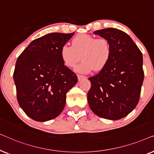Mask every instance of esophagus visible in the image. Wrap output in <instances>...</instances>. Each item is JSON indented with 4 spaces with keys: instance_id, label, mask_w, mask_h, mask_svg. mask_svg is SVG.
Returning a JSON list of instances; mask_svg holds the SVG:
<instances>
[{
    "instance_id": "34e87169",
    "label": "esophagus",
    "mask_w": 154,
    "mask_h": 154,
    "mask_svg": "<svg viewBox=\"0 0 154 154\" xmlns=\"http://www.w3.org/2000/svg\"><path fill=\"white\" fill-rule=\"evenodd\" d=\"M85 75H80V74H78V79H79V81H81L82 79H86Z\"/></svg>"
}]
</instances>
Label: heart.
Wrapping results in <instances>:
<instances>
[{
    "instance_id": "b5f03b06",
    "label": "heart",
    "mask_w": 154,
    "mask_h": 154,
    "mask_svg": "<svg viewBox=\"0 0 154 154\" xmlns=\"http://www.w3.org/2000/svg\"><path fill=\"white\" fill-rule=\"evenodd\" d=\"M72 45L64 44L60 50L61 58L64 64L73 68L77 63L83 61L77 67L81 73H90L94 69L100 71L108 64L111 58V48L105 38H96L82 33L72 39Z\"/></svg>"
}]
</instances>
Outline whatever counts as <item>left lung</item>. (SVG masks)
<instances>
[{
    "instance_id": "1",
    "label": "left lung",
    "mask_w": 154,
    "mask_h": 154,
    "mask_svg": "<svg viewBox=\"0 0 154 154\" xmlns=\"http://www.w3.org/2000/svg\"><path fill=\"white\" fill-rule=\"evenodd\" d=\"M94 34L108 40L111 54L106 66L88 79L91 83L88 104L98 116L116 121L129 114L140 100L144 77L142 54L131 38L119 29L106 28Z\"/></svg>"
}]
</instances>
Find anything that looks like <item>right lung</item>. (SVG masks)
Wrapping results in <instances>:
<instances>
[{"mask_svg":"<svg viewBox=\"0 0 154 154\" xmlns=\"http://www.w3.org/2000/svg\"><path fill=\"white\" fill-rule=\"evenodd\" d=\"M73 35L48 33L33 40L17 58L13 73L17 98L34 121L57 117L64 108L67 92L77 83V75L60 55L61 48Z\"/></svg>","mask_w":154,"mask_h":154,"instance_id":"1","label":"right lung"}]
</instances>
